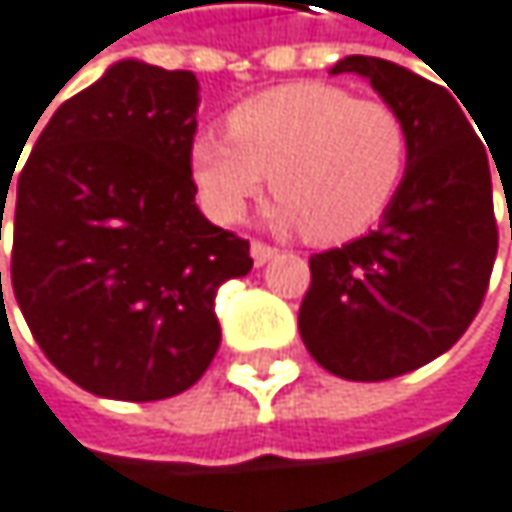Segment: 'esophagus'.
Returning a JSON list of instances; mask_svg holds the SVG:
<instances>
[{"label":"esophagus","mask_w":512,"mask_h":512,"mask_svg":"<svg viewBox=\"0 0 512 512\" xmlns=\"http://www.w3.org/2000/svg\"><path fill=\"white\" fill-rule=\"evenodd\" d=\"M276 248L273 245H267V242H251V261H254V267H264V264H270L273 258H276Z\"/></svg>","instance_id":"obj_1"}]
</instances>
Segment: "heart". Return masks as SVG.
<instances>
[{"mask_svg":"<svg viewBox=\"0 0 512 512\" xmlns=\"http://www.w3.org/2000/svg\"><path fill=\"white\" fill-rule=\"evenodd\" d=\"M227 127L200 133L188 151L197 194L224 224L239 221L273 181L282 194L273 218L282 227L343 242L388 212L410 163V133L397 108L324 81L251 96L233 108Z\"/></svg>","mask_w":512,"mask_h":512,"instance_id":"heart-1","label":"heart"}]
</instances>
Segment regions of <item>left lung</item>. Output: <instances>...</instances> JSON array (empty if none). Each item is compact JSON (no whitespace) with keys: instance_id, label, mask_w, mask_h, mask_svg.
<instances>
[{"instance_id":"obj_1","label":"left lung","mask_w":512,"mask_h":512,"mask_svg":"<svg viewBox=\"0 0 512 512\" xmlns=\"http://www.w3.org/2000/svg\"><path fill=\"white\" fill-rule=\"evenodd\" d=\"M340 72L367 78L397 108L410 163L376 230L309 258L312 285L297 321L324 370L379 382L440 358L480 312L498 254L495 157L446 87L361 54L331 69ZM501 188L507 194L504 178Z\"/></svg>"}]
</instances>
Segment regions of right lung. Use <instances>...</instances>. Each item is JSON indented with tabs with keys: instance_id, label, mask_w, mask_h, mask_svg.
I'll return each instance as SVG.
<instances>
[{
	"instance_id": "right-lung-1",
	"label": "right lung",
	"mask_w": 512,
	"mask_h": 512,
	"mask_svg": "<svg viewBox=\"0 0 512 512\" xmlns=\"http://www.w3.org/2000/svg\"><path fill=\"white\" fill-rule=\"evenodd\" d=\"M197 108L194 72L121 60L57 108L14 178L17 306L48 361L90 394L191 388L221 346L218 288L251 270L248 242L194 200Z\"/></svg>"
}]
</instances>
